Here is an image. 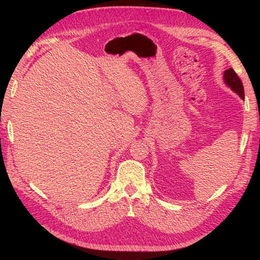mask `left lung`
<instances>
[{"label":"left lung","mask_w":260,"mask_h":260,"mask_svg":"<svg viewBox=\"0 0 260 260\" xmlns=\"http://www.w3.org/2000/svg\"><path fill=\"white\" fill-rule=\"evenodd\" d=\"M223 82L229 86V88L234 92L237 93L238 95L244 100V88H243V83L239 76L235 74L234 70L232 68L226 69L223 73Z\"/></svg>","instance_id":"left-lung-1"}]
</instances>
